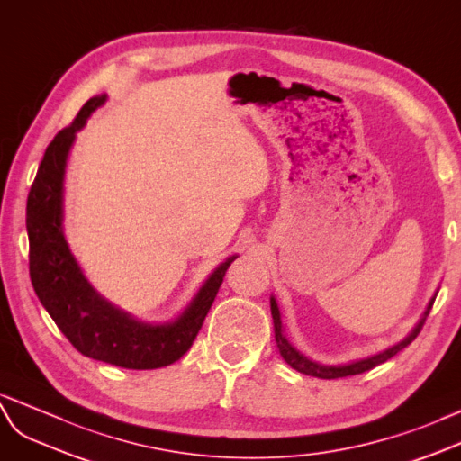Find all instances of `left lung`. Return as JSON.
Segmentation results:
<instances>
[{
  "label": "left lung",
  "mask_w": 461,
  "mask_h": 461,
  "mask_svg": "<svg viewBox=\"0 0 461 461\" xmlns=\"http://www.w3.org/2000/svg\"><path fill=\"white\" fill-rule=\"evenodd\" d=\"M436 294L430 298L427 310H424V313L420 315V320L417 321V325L412 327V331L403 339L399 340V343H395L393 347H389L382 352L374 354V357H368V358H360V360H352L348 364H337V366H327V364H320L315 362L308 357H303V354L294 347L290 340L286 339L285 335V327H282V320H280V310H278V303L275 300V296H270V313H273V323H275V339H276V345H278V350H280V357L285 358L294 370H298L305 375H313V377H321V380H337V377H347V375H354V374H362V372H368L372 370L374 366L382 364L385 360H389L392 357H395V354L399 350H403L407 345H411L412 340L417 339V335L420 333V329L424 325V321H427V317L432 310V303L436 300Z\"/></svg>",
  "instance_id": "8db88e82"
}]
</instances>
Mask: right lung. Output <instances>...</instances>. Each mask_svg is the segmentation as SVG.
Returning a JSON list of instances; mask_svg holds the SVG:
<instances>
[{"mask_svg":"<svg viewBox=\"0 0 461 461\" xmlns=\"http://www.w3.org/2000/svg\"><path fill=\"white\" fill-rule=\"evenodd\" d=\"M107 95L89 99L74 122L46 148L27 198L31 282L44 310L84 357L128 370H153L193 347L204 317L238 255L220 263L173 321L146 323L116 308L91 286L64 235V176L76 134Z\"/></svg>","mask_w":461,"mask_h":461,"instance_id":"add662e5","label":"right lung"}]
</instances>
